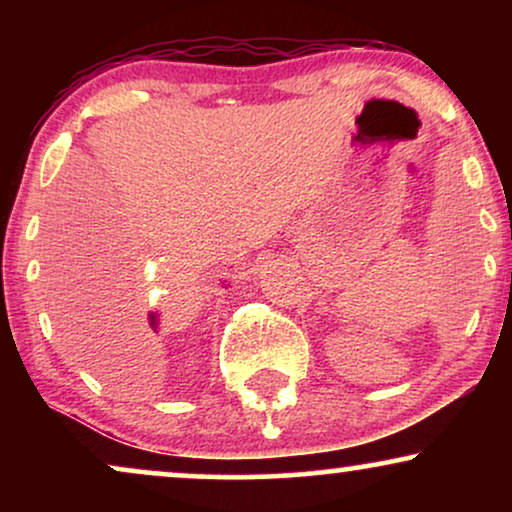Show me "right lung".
I'll list each match as a JSON object with an SVG mask.
<instances>
[{"label": "right lung", "mask_w": 512, "mask_h": 512, "mask_svg": "<svg viewBox=\"0 0 512 512\" xmlns=\"http://www.w3.org/2000/svg\"><path fill=\"white\" fill-rule=\"evenodd\" d=\"M149 319H151V328H153V331H158V314L151 312Z\"/></svg>", "instance_id": "add662e5"}]
</instances>
